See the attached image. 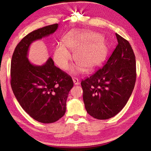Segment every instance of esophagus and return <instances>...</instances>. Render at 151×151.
<instances>
[{"instance_id": "1", "label": "esophagus", "mask_w": 151, "mask_h": 151, "mask_svg": "<svg viewBox=\"0 0 151 151\" xmlns=\"http://www.w3.org/2000/svg\"><path fill=\"white\" fill-rule=\"evenodd\" d=\"M73 82H74V83L75 85H79V79L77 78H76V77H74V78H73Z\"/></svg>"}]
</instances>
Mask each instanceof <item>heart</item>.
<instances>
[{
	"mask_svg": "<svg viewBox=\"0 0 151 151\" xmlns=\"http://www.w3.org/2000/svg\"><path fill=\"white\" fill-rule=\"evenodd\" d=\"M62 41L64 46L59 45L53 53L54 61L62 69L67 68L71 58L66 47L72 51L75 50L74 59L85 68H91L99 65L107 55L106 42L101 36L94 32H70L63 37ZM79 69V65H77L73 66L70 70L73 73H77Z\"/></svg>",
	"mask_w": 151,
	"mask_h": 151,
	"instance_id": "1",
	"label": "heart"
}]
</instances>
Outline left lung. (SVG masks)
I'll list each match as a JSON object with an SVG mask.
<instances>
[{
    "label": "left lung",
    "mask_w": 151,
    "mask_h": 151,
    "mask_svg": "<svg viewBox=\"0 0 151 151\" xmlns=\"http://www.w3.org/2000/svg\"><path fill=\"white\" fill-rule=\"evenodd\" d=\"M115 35L118 45L106 64L81 82L86 111L98 120L117 115L126 105L135 86L134 51L127 40Z\"/></svg>",
    "instance_id": "left-lung-1"
}]
</instances>
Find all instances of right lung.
<instances>
[{
	"label": "right lung",
	"mask_w": 151,
	"mask_h": 151,
	"mask_svg": "<svg viewBox=\"0 0 151 151\" xmlns=\"http://www.w3.org/2000/svg\"><path fill=\"white\" fill-rule=\"evenodd\" d=\"M58 26H47L27 35L17 44L11 60V85L17 101L31 117L43 123L55 122L65 115L74 83L51 57L38 65L29 61L28 55L32 43L53 34Z\"/></svg>",
	"instance_id": "right-lung-1"
}]
</instances>
